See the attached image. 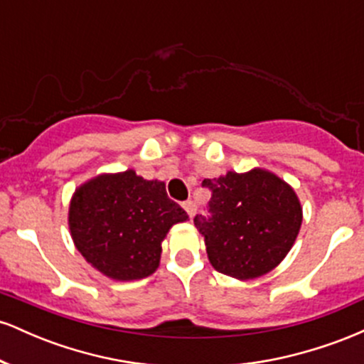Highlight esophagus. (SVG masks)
Masks as SVG:
<instances>
[{"mask_svg":"<svg viewBox=\"0 0 364 364\" xmlns=\"http://www.w3.org/2000/svg\"><path fill=\"white\" fill-rule=\"evenodd\" d=\"M183 208H185V210H186V214L190 215V219H191V217L195 215V212H196V207H195V203L191 202V200H186V202H183Z\"/></svg>","mask_w":364,"mask_h":364,"instance_id":"esophagus-1","label":"esophagus"}]
</instances>
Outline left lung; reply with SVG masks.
<instances>
[{
  "mask_svg": "<svg viewBox=\"0 0 364 364\" xmlns=\"http://www.w3.org/2000/svg\"><path fill=\"white\" fill-rule=\"evenodd\" d=\"M202 185L212 190L210 217L196 215L193 223L212 267L237 281L274 270L301 229L303 207L294 188L262 168L228 171Z\"/></svg>",
  "mask_w": 364,
  "mask_h": 364,
  "instance_id": "obj_1",
  "label": "left lung"
}]
</instances>
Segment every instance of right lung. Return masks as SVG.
<instances>
[{
    "instance_id": "right-lung-1",
    "label": "right lung",
    "mask_w": 364,
    "mask_h": 364,
    "mask_svg": "<svg viewBox=\"0 0 364 364\" xmlns=\"http://www.w3.org/2000/svg\"><path fill=\"white\" fill-rule=\"evenodd\" d=\"M188 214L169 198L164 181L133 169L102 173L73 191L68 228L87 263L112 281H139L161 263L162 241Z\"/></svg>"
}]
</instances>
